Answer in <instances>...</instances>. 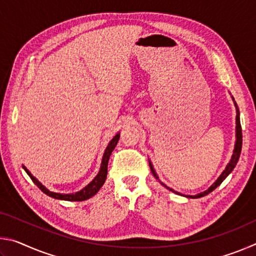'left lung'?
<instances>
[{
	"mask_svg": "<svg viewBox=\"0 0 256 256\" xmlns=\"http://www.w3.org/2000/svg\"><path fill=\"white\" fill-rule=\"evenodd\" d=\"M232 99H234V98H232ZM235 106H236V142H235V148H234V154H232V156L230 162H228L226 168H224V170L222 172V175H220V176L218 177V180H216L214 182V183L210 186L209 188H208L206 190H204V192L200 193V194H196V196H185L186 198H202V196H206V194H209L210 192H212V190L218 188V186L222 183L224 180L226 178V177H227L229 174H230L234 168H235V166L237 164V162H238V159H240V151H242V126H240V110H238L236 102H235ZM149 164H150V170H151V172H152V175L156 177V178H158V176H157V174H156V172H154V167H152V164L149 162ZM162 185L164 186V188H167V186L164 185V184H162ZM167 188L170 190H172V192L177 193V192H175L174 190H172V188ZM177 194H180V193H177Z\"/></svg>",
	"mask_w": 256,
	"mask_h": 256,
	"instance_id": "1",
	"label": "left lung"
}]
</instances>
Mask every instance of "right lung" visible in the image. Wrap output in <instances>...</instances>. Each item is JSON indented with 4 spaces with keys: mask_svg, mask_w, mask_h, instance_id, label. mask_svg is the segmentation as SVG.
Returning <instances> with one entry per match:
<instances>
[{
    "mask_svg": "<svg viewBox=\"0 0 256 256\" xmlns=\"http://www.w3.org/2000/svg\"><path fill=\"white\" fill-rule=\"evenodd\" d=\"M120 138V133L116 134V136L112 138L110 144H108L107 148L104 152L102 156V166H100V170H99L98 175L94 177V178L90 182V183L86 186L84 188H82L79 192H76L74 194H60V193H55V192H50L48 188H46L44 185H42L40 180H36V177H34L32 175L27 168L24 166V170L29 175L30 178L32 180V182L36 184L40 190H42V192H44L46 196H48L53 198H58V200H64V201H84L86 198H90L94 196L99 190H100L102 186L104 185L107 177V166H108V160H110L112 151L115 149L116 144H118Z\"/></svg>",
    "mask_w": 256,
    "mask_h": 256,
    "instance_id": "obj_1",
    "label": "right lung"
}]
</instances>
